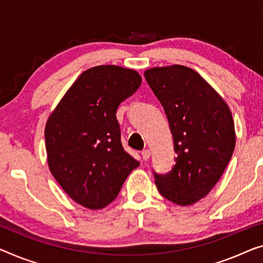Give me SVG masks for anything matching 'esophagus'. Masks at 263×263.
<instances>
[{"label":"esophagus","instance_id":"obj_1","mask_svg":"<svg viewBox=\"0 0 263 263\" xmlns=\"http://www.w3.org/2000/svg\"><path fill=\"white\" fill-rule=\"evenodd\" d=\"M150 156H151V152H150V150H143L142 151V157H143V159L144 160H147L148 158H150Z\"/></svg>","mask_w":263,"mask_h":263}]
</instances>
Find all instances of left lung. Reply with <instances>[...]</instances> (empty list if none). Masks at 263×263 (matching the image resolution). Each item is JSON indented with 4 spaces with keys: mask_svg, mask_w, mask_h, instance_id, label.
I'll list each match as a JSON object with an SVG mask.
<instances>
[{
    "mask_svg": "<svg viewBox=\"0 0 263 263\" xmlns=\"http://www.w3.org/2000/svg\"><path fill=\"white\" fill-rule=\"evenodd\" d=\"M144 76L165 111L177 155L171 171L154 172L157 189L175 204L191 205L210 193L232 158L236 139L232 112L185 66L155 67Z\"/></svg>",
    "mask_w": 263,
    "mask_h": 263,
    "instance_id": "8db88e82",
    "label": "left lung"
}]
</instances>
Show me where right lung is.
I'll return each instance as SVG.
<instances>
[{"mask_svg": "<svg viewBox=\"0 0 263 263\" xmlns=\"http://www.w3.org/2000/svg\"><path fill=\"white\" fill-rule=\"evenodd\" d=\"M142 84L136 70L96 66L74 81L45 128L49 170L70 198L103 209L139 162L124 150L116 113Z\"/></svg>", "mask_w": 263, "mask_h": 263, "instance_id": "1", "label": "right lung"}]
</instances>
